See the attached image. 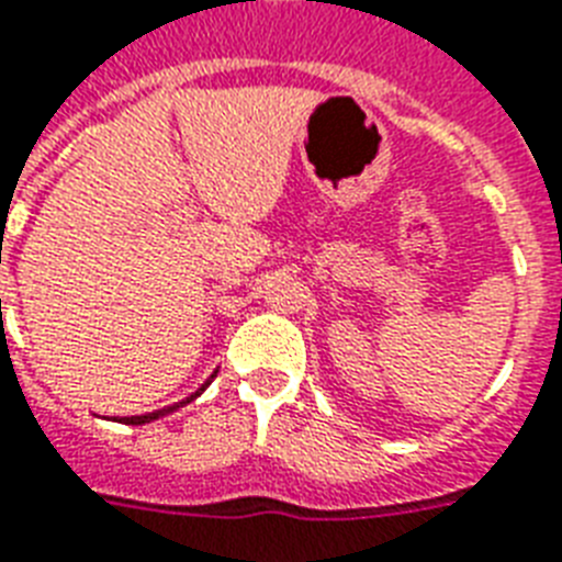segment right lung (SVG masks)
Returning <instances> with one entry per match:
<instances>
[{"instance_id":"obj_1","label":"right lung","mask_w":562,"mask_h":562,"mask_svg":"<svg viewBox=\"0 0 562 562\" xmlns=\"http://www.w3.org/2000/svg\"><path fill=\"white\" fill-rule=\"evenodd\" d=\"M205 385H209V383H205ZM205 385H203V389H200V392H194V394H191V397H186V401H182V403H173V406L156 408V412H150V415H133V417H121V420H124V424H130V426H142V424H150V420H156V417H165V415H170V412H177L179 406H186V403H191V401H194V397H200V394L205 392Z\"/></svg>"}]
</instances>
